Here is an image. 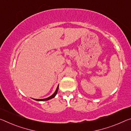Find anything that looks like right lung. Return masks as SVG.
<instances>
[{"instance_id":"obj_1","label":"right lung","mask_w":131,"mask_h":131,"mask_svg":"<svg viewBox=\"0 0 131 131\" xmlns=\"http://www.w3.org/2000/svg\"><path fill=\"white\" fill-rule=\"evenodd\" d=\"M58 88H59V85H58V86L57 88V90H55V93H53V94L52 95H51L50 97H48V98H47V99H34V100H36V101H47V100H50V99H52V98H53V97H55V95H57V93H58Z\"/></svg>"}]
</instances>
